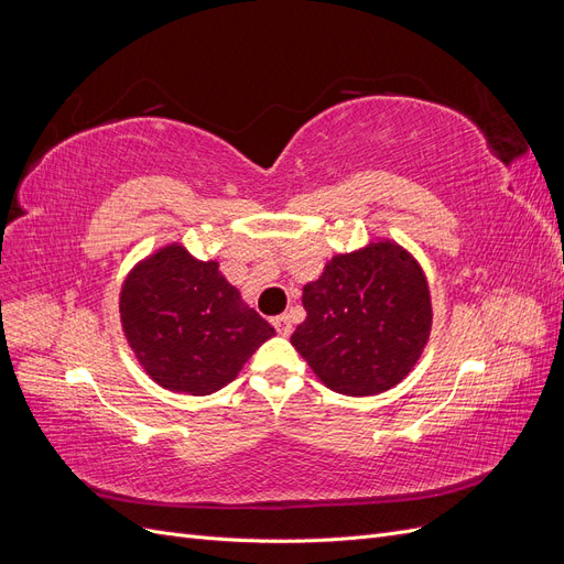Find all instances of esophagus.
Segmentation results:
<instances>
[{
    "instance_id": "obj_1",
    "label": "esophagus",
    "mask_w": 564,
    "mask_h": 564,
    "mask_svg": "<svg viewBox=\"0 0 564 564\" xmlns=\"http://www.w3.org/2000/svg\"><path fill=\"white\" fill-rule=\"evenodd\" d=\"M272 327L278 329V334L289 336V334H292V317H289L286 313H284V315H278V317H272Z\"/></svg>"
}]
</instances>
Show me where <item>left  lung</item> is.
I'll use <instances>...</instances> for the list:
<instances>
[{"mask_svg": "<svg viewBox=\"0 0 564 564\" xmlns=\"http://www.w3.org/2000/svg\"><path fill=\"white\" fill-rule=\"evenodd\" d=\"M305 319L292 346L319 381L344 395L400 383L431 334V294L419 263L392 242L334 256L303 286Z\"/></svg>", "mask_w": 564, "mask_h": 564, "instance_id": "left-lung-1", "label": "left lung"}]
</instances>
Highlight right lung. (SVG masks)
<instances>
[{"mask_svg": "<svg viewBox=\"0 0 564 564\" xmlns=\"http://www.w3.org/2000/svg\"><path fill=\"white\" fill-rule=\"evenodd\" d=\"M129 346L162 388L209 395L230 383L275 329L242 303L216 261L164 247L133 268L119 296Z\"/></svg>", "mask_w": 564, "mask_h": 564, "instance_id": "1", "label": "right lung"}]
</instances>
